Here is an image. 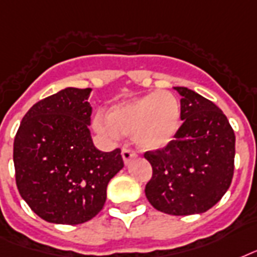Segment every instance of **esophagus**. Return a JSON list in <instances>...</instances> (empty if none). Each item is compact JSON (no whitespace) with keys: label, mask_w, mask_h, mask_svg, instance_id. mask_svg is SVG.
<instances>
[{"label":"esophagus","mask_w":257,"mask_h":257,"mask_svg":"<svg viewBox=\"0 0 257 257\" xmlns=\"http://www.w3.org/2000/svg\"><path fill=\"white\" fill-rule=\"evenodd\" d=\"M135 157H137V154H135L134 151L128 150L127 147H123L122 150V158H123V162H124V165L130 164L131 160H134Z\"/></svg>","instance_id":"esophagus-1"}]
</instances>
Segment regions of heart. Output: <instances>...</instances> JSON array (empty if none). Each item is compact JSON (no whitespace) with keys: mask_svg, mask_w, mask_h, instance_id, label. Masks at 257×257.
<instances>
[{"mask_svg":"<svg viewBox=\"0 0 257 257\" xmlns=\"http://www.w3.org/2000/svg\"><path fill=\"white\" fill-rule=\"evenodd\" d=\"M93 126L107 138L133 135L135 145L143 150L164 149L180 130V100L169 91H153L111 107L107 118L97 115Z\"/></svg>","mask_w":257,"mask_h":257,"instance_id":"heart-1","label":"heart"}]
</instances>
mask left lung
Returning <instances> with one entry per match:
<instances>
[{"instance_id":"left-lung-1","label":"left lung","mask_w":257,"mask_h":257,"mask_svg":"<svg viewBox=\"0 0 257 257\" xmlns=\"http://www.w3.org/2000/svg\"><path fill=\"white\" fill-rule=\"evenodd\" d=\"M180 93L182 126L162 150L147 151L153 177L145 193L157 210L173 216L204 213L229 189L234 133L214 103L186 87Z\"/></svg>"}]
</instances>
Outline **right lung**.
I'll return each instance as SVG.
<instances>
[{
    "label": "right lung",
    "instance_id": "right-lung-1",
    "mask_svg": "<svg viewBox=\"0 0 257 257\" xmlns=\"http://www.w3.org/2000/svg\"><path fill=\"white\" fill-rule=\"evenodd\" d=\"M91 88L67 87L36 103L16 134V184L39 217L76 225L93 218L107 185L123 169L120 150H97L91 138Z\"/></svg>",
    "mask_w": 257,
    "mask_h": 257
}]
</instances>
